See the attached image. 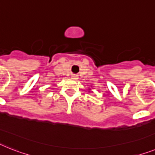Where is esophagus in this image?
Listing matches in <instances>:
<instances>
[{
    "mask_svg": "<svg viewBox=\"0 0 155 155\" xmlns=\"http://www.w3.org/2000/svg\"><path fill=\"white\" fill-rule=\"evenodd\" d=\"M71 77H72L73 78H76L77 77H78V75H76V74H72V75H71Z\"/></svg>",
    "mask_w": 155,
    "mask_h": 155,
    "instance_id": "1",
    "label": "esophagus"
}]
</instances>
